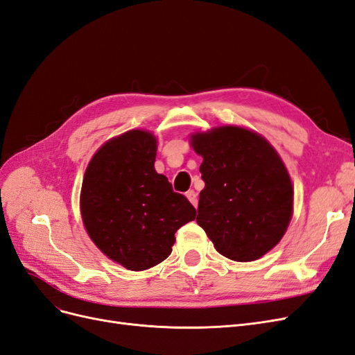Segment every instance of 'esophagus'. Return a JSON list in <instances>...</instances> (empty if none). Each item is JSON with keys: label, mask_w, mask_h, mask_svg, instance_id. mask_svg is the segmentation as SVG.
<instances>
[{"label": "esophagus", "mask_w": 355, "mask_h": 355, "mask_svg": "<svg viewBox=\"0 0 355 355\" xmlns=\"http://www.w3.org/2000/svg\"><path fill=\"white\" fill-rule=\"evenodd\" d=\"M187 198L189 200V202L192 204V206L197 207V204H198V198H197V192H196L194 189H191V191H188V192H187Z\"/></svg>", "instance_id": "34e87169"}]
</instances>
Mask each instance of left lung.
I'll return each instance as SVG.
<instances>
[{
  "mask_svg": "<svg viewBox=\"0 0 355 355\" xmlns=\"http://www.w3.org/2000/svg\"><path fill=\"white\" fill-rule=\"evenodd\" d=\"M204 189L197 223L214 249L237 262L262 257L283 239L293 213V187L265 137L237 125L191 136Z\"/></svg>",
  "mask_w": 355,
  "mask_h": 355,
  "instance_id": "8db88e82",
  "label": "left lung"
}]
</instances>
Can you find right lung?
I'll use <instances>...</instances> for the list:
<instances>
[{"label":"right lung","instance_id":"obj_1","mask_svg":"<svg viewBox=\"0 0 355 355\" xmlns=\"http://www.w3.org/2000/svg\"><path fill=\"white\" fill-rule=\"evenodd\" d=\"M157 139L130 130L106 142L84 173L80 207L102 253L130 271L149 270L171 253L176 231L196 209L154 163Z\"/></svg>","mask_w":355,"mask_h":355}]
</instances>
